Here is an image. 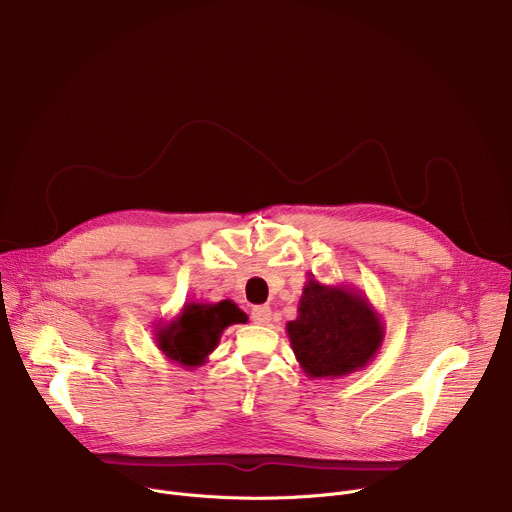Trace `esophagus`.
<instances>
[{"label": "esophagus", "mask_w": 512, "mask_h": 512, "mask_svg": "<svg viewBox=\"0 0 512 512\" xmlns=\"http://www.w3.org/2000/svg\"><path fill=\"white\" fill-rule=\"evenodd\" d=\"M251 320H253L255 324H261V326L269 324V322H271V308H269V306H255V308L251 310Z\"/></svg>", "instance_id": "1"}]
</instances>
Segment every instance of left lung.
Returning a JSON list of instances; mask_svg holds the SVG:
<instances>
[{
    "instance_id": "obj_1",
    "label": "left lung",
    "mask_w": 512,
    "mask_h": 512,
    "mask_svg": "<svg viewBox=\"0 0 512 512\" xmlns=\"http://www.w3.org/2000/svg\"><path fill=\"white\" fill-rule=\"evenodd\" d=\"M291 348L310 379H340L377 356L385 324L367 294L348 285H324L308 273L298 318L285 326Z\"/></svg>"
}]
</instances>
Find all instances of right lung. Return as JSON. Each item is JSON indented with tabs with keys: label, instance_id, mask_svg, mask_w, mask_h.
<instances>
[{
	"label": "right lung",
	"instance_id": "add662e5",
	"mask_svg": "<svg viewBox=\"0 0 512 512\" xmlns=\"http://www.w3.org/2000/svg\"><path fill=\"white\" fill-rule=\"evenodd\" d=\"M245 322L247 314L231 300L216 304L186 302L180 314L156 324L154 340L168 360L194 369L202 367L229 326Z\"/></svg>",
	"mask_w": 512,
	"mask_h": 512
}]
</instances>
